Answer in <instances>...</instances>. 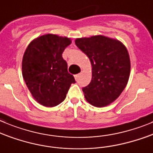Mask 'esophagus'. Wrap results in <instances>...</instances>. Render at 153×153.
I'll return each mask as SVG.
<instances>
[{"mask_svg":"<svg viewBox=\"0 0 153 153\" xmlns=\"http://www.w3.org/2000/svg\"><path fill=\"white\" fill-rule=\"evenodd\" d=\"M79 74H76V75L74 76V77H75L76 80H77L78 78H79Z\"/></svg>","mask_w":153,"mask_h":153,"instance_id":"obj_1","label":"esophagus"}]
</instances>
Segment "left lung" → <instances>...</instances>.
<instances>
[{
	"mask_svg": "<svg viewBox=\"0 0 153 153\" xmlns=\"http://www.w3.org/2000/svg\"><path fill=\"white\" fill-rule=\"evenodd\" d=\"M75 43L92 67L91 82L82 88L85 99L97 107L111 104L128 81L131 62L127 49L118 40L101 35L78 38Z\"/></svg>",
	"mask_w": 153,
	"mask_h": 153,
	"instance_id": "8db88e82",
	"label": "left lung"
}]
</instances>
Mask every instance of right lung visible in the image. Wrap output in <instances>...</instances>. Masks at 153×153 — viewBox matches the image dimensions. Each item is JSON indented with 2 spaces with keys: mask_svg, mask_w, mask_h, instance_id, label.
<instances>
[{
  "mask_svg": "<svg viewBox=\"0 0 153 153\" xmlns=\"http://www.w3.org/2000/svg\"><path fill=\"white\" fill-rule=\"evenodd\" d=\"M71 40L56 34H45L27 46L22 64V76L34 99L43 106L59 105L66 97L74 76L68 71L62 53Z\"/></svg>",
  "mask_w": 153,
  "mask_h": 153,
  "instance_id": "obj_1",
  "label": "right lung"
}]
</instances>
